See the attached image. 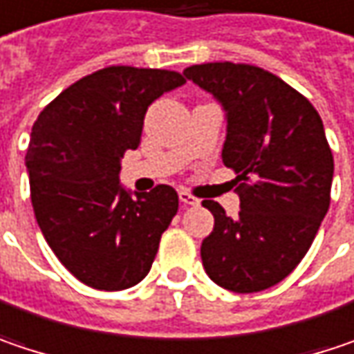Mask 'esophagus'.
I'll use <instances>...</instances> for the list:
<instances>
[{
    "mask_svg": "<svg viewBox=\"0 0 354 354\" xmlns=\"http://www.w3.org/2000/svg\"><path fill=\"white\" fill-rule=\"evenodd\" d=\"M178 196H180V202H182V204H186V206H196L198 202H200L196 196H192V194H190V192H186V190H180V192H178Z\"/></svg>",
    "mask_w": 354,
    "mask_h": 354,
    "instance_id": "obj_1",
    "label": "esophagus"
}]
</instances>
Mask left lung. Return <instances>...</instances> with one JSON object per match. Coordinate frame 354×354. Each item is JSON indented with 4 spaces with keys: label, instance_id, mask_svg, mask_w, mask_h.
<instances>
[{
    "label": "left lung",
    "instance_id": "left-lung-1",
    "mask_svg": "<svg viewBox=\"0 0 354 354\" xmlns=\"http://www.w3.org/2000/svg\"><path fill=\"white\" fill-rule=\"evenodd\" d=\"M184 75L222 102L228 115L222 162L239 184L234 218L218 202H202L214 216L200 248L204 270L232 292L270 288L304 259L330 204L335 162L321 115L259 66L212 62Z\"/></svg>",
    "mask_w": 354,
    "mask_h": 354
}]
</instances>
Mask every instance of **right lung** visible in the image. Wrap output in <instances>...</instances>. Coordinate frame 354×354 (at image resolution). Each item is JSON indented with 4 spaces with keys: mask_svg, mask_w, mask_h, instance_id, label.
<instances>
[{
    "mask_svg": "<svg viewBox=\"0 0 354 354\" xmlns=\"http://www.w3.org/2000/svg\"><path fill=\"white\" fill-rule=\"evenodd\" d=\"M186 80L172 70L110 66L84 75L37 115L26 154L35 220L57 260L97 290L142 281L178 212L172 186L132 198L118 182L148 106Z\"/></svg>",
    "mask_w": 354,
    "mask_h": 354,
    "instance_id": "1",
    "label": "right lung"
}]
</instances>
